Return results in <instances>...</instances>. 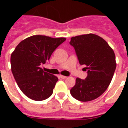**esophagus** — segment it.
Wrapping results in <instances>:
<instances>
[{
    "mask_svg": "<svg viewBox=\"0 0 128 128\" xmlns=\"http://www.w3.org/2000/svg\"><path fill=\"white\" fill-rule=\"evenodd\" d=\"M59 77L61 78V79H66V78H67V77H66V76H64V75H60Z\"/></svg>",
    "mask_w": 128,
    "mask_h": 128,
    "instance_id": "1",
    "label": "esophagus"
}]
</instances>
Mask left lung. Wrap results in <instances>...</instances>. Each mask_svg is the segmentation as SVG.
Listing matches in <instances>:
<instances>
[{"instance_id": "1", "label": "left lung", "mask_w": 128, "mask_h": 128, "mask_svg": "<svg viewBox=\"0 0 128 128\" xmlns=\"http://www.w3.org/2000/svg\"><path fill=\"white\" fill-rule=\"evenodd\" d=\"M70 44L80 64L88 70L85 80L76 79L70 94L80 102L94 100L106 90L112 79L116 66L114 50L106 40L92 34L72 37Z\"/></svg>"}]
</instances>
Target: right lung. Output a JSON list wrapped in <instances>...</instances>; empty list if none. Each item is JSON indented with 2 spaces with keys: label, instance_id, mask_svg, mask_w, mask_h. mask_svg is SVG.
Returning a JSON list of instances; mask_svg holds the SVG:
<instances>
[{
  "label": "right lung",
  "instance_id": "right-lung-1",
  "mask_svg": "<svg viewBox=\"0 0 128 128\" xmlns=\"http://www.w3.org/2000/svg\"><path fill=\"white\" fill-rule=\"evenodd\" d=\"M46 36H32L21 41L11 56L12 72L21 91L35 101L53 94L58 78L44 72L40 66L48 60L54 50L66 40Z\"/></svg>",
  "mask_w": 128,
  "mask_h": 128
}]
</instances>
